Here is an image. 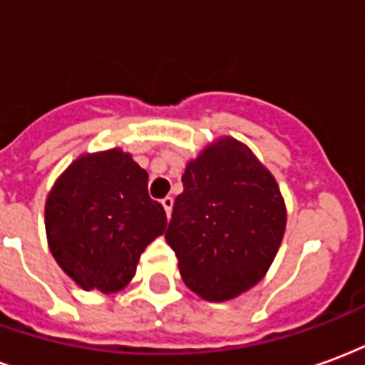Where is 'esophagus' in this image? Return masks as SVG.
Returning <instances> with one entry per match:
<instances>
[{
    "mask_svg": "<svg viewBox=\"0 0 365 365\" xmlns=\"http://www.w3.org/2000/svg\"><path fill=\"white\" fill-rule=\"evenodd\" d=\"M162 207H164V211H166V215L170 217V215H172V207H174V197L168 195V197L162 199Z\"/></svg>",
    "mask_w": 365,
    "mask_h": 365,
    "instance_id": "34e87169",
    "label": "esophagus"
}]
</instances>
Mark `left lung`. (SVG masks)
<instances>
[{"instance_id": "left-lung-1", "label": "left lung", "mask_w": 365, "mask_h": 365, "mask_svg": "<svg viewBox=\"0 0 365 365\" xmlns=\"http://www.w3.org/2000/svg\"><path fill=\"white\" fill-rule=\"evenodd\" d=\"M166 242L183 283L207 301L242 295L266 275L287 211L279 185L254 152L222 136L190 160Z\"/></svg>"}]
</instances>
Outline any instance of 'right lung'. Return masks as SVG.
I'll use <instances>...</instances> for the list:
<instances>
[{
  "mask_svg": "<svg viewBox=\"0 0 365 365\" xmlns=\"http://www.w3.org/2000/svg\"><path fill=\"white\" fill-rule=\"evenodd\" d=\"M54 260L82 289L111 295L135 277L140 254L166 229L148 195V174L120 148L82 154L60 174L44 205Z\"/></svg>",
  "mask_w": 365,
  "mask_h": 365,
  "instance_id": "right-lung-1",
  "label": "right lung"
}]
</instances>
